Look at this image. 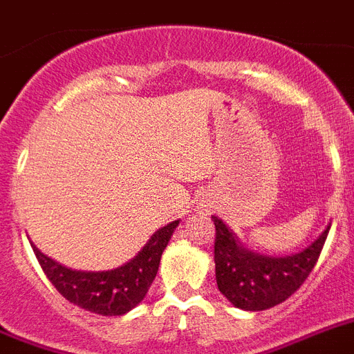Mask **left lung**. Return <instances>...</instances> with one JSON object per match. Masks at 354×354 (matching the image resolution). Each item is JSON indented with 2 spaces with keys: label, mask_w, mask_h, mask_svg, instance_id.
I'll use <instances>...</instances> for the list:
<instances>
[{
  "label": "left lung",
  "mask_w": 354,
  "mask_h": 354,
  "mask_svg": "<svg viewBox=\"0 0 354 354\" xmlns=\"http://www.w3.org/2000/svg\"><path fill=\"white\" fill-rule=\"evenodd\" d=\"M214 218L216 285L232 306L261 312L283 303L303 285L315 267L329 225L308 247L290 256H268L247 249L227 223Z\"/></svg>",
  "instance_id": "left-lung-1"
}]
</instances>
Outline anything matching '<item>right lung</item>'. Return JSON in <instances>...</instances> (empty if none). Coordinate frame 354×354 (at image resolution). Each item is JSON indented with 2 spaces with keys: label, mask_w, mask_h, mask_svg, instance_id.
Masks as SVG:
<instances>
[{
  "label": "right lung",
  "mask_w": 354,
  "mask_h": 354,
  "mask_svg": "<svg viewBox=\"0 0 354 354\" xmlns=\"http://www.w3.org/2000/svg\"><path fill=\"white\" fill-rule=\"evenodd\" d=\"M179 222L180 220H174L165 227L157 229L134 258L111 270L68 268L41 252L33 245V241L30 243L51 285L69 303L98 315H125L147 295L159 270L162 252L174 236L175 229L179 227Z\"/></svg>",
  "instance_id": "add662e5"
}]
</instances>
